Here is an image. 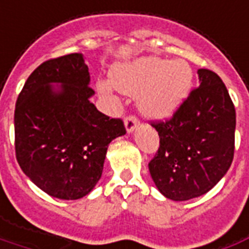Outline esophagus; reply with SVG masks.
Returning <instances> with one entry per match:
<instances>
[{
  "mask_svg": "<svg viewBox=\"0 0 249 249\" xmlns=\"http://www.w3.org/2000/svg\"><path fill=\"white\" fill-rule=\"evenodd\" d=\"M124 126H126V130L128 132L134 131L137 126H139V119L135 115H127L124 118Z\"/></svg>",
  "mask_w": 249,
  "mask_h": 249,
  "instance_id": "1",
  "label": "esophagus"
}]
</instances>
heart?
<instances>
[{"mask_svg":"<svg viewBox=\"0 0 249 249\" xmlns=\"http://www.w3.org/2000/svg\"><path fill=\"white\" fill-rule=\"evenodd\" d=\"M110 78L119 91L139 95V108L146 115L163 118L170 115L190 91L192 69L182 59L146 57L114 66ZM98 90L110 95L111 87L107 82H99Z\"/></svg>","mask_w":249,"mask_h":249,"instance_id":"heart-1","label":"heart"}]
</instances>
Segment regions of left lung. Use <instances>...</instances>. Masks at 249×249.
I'll return each instance as SVG.
<instances>
[{
  "label": "left lung",
  "instance_id": "8db88e82",
  "mask_svg": "<svg viewBox=\"0 0 249 249\" xmlns=\"http://www.w3.org/2000/svg\"><path fill=\"white\" fill-rule=\"evenodd\" d=\"M200 85L164 121H151L159 148L148 163L158 190L171 200L206 194L226 175L235 152L236 111L216 72L199 69Z\"/></svg>",
  "mask_w": 249,
  "mask_h": 249
}]
</instances>
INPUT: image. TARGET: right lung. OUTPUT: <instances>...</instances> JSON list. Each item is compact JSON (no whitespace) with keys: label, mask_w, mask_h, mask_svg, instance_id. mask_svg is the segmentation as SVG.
<instances>
[{"label":"right lung","mask_w":249,"mask_h":249,"mask_svg":"<svg viewBox=\"0 0 249 249\" xmlns=\"http://www.w3.org/2000/svg\"><path fill=\"white\" fill-rule=\"evenodd\" d=\"M90 74L82 54L53 58L30 74L14 110L19 167L50 196L75 200L102 177L107 147L124 135L121 118L98 111L89 99ZM52 83H61L54 90Z\"/></svg>","instance_id":"obj_1"}]
</instances>
